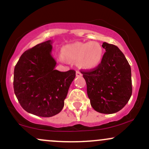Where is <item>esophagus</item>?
<instances>
[{"mask_svg":"<svg viewBox=\"0 0 149 149\" xmlns=\"http://www.w3.org/2000/svg\"><path fill=\"white\" fill-rule=\"evenodd\" d=\"M81 75H82V74H81V73L79 71H77L76 72V76L77 77H81Z\"/></svg>","mask_w":149,"mask_h":149,"instance_id":"obj_1","label":"esophagus"}]
</instances>
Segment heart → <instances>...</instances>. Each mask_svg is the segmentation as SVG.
Returning a JSON list of instances; mask_svg holds the SVG:
<instances>
[{"label":"heart","mask_w":149,"mask_h":149,"mask_svg":"<svg viewBox=\"0 0 149 149\" xmlns=\"http://www.w3.org/2000/svg\"><path fill=\"white\" fill-rule=\"evenodd\" d=\"M103 57V48L96 41L70 43L63 48L60 53V59L64 63L77 61V65L84 70L94 69L101 64Z\"/></svg>","instance_id":"obj_1"}]
</instances>
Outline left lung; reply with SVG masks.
<instances>
[{
    "instance_id": "1",
    "label": "left lung",
    "mask_w": 149,
    "mask_h": 149,
    "mask_svg": "<svg viewBox=\"0 0 149 149\" xmlns=\"http://www.w3.org/2000/svg\"><path fill=\"white\" fill-rule=\"evenodd\" d=\"M102 46L106 53L101 64L81 73L92 108L98 113L113 114L124 108L132 96L131 68L116 46L104 42Z\"/></svg>"
}]
</instances>
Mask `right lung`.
<instances>
[{
  "instance_id": "obj_1",
  "label": "right lung",
  "mask_w": 149,
  "mask_h": 149,
  "mask_svg": "<svg viewBox=\"0 0 149 149\" xmlns=\"http://www.w3.org/2000/svg\"><path fill=\"white\" fill-rule=\"evenodd\" d=\"M52 43L48 40L25 51L14 70V91L21 106L31 114L45 118L62 111L76 76L73 70H55Z\"/></svg>"
}]
</instances>
